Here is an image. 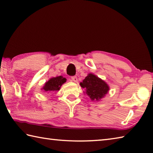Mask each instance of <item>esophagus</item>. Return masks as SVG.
<instances>
[{
	"label": "esophagus",
	"instance_id": "34e87169",
	"mask_svg": "<svg viewBox=\"0 0 153 153\" xmlns=\"http://www.w3.org/2000/svg\"><path fill=\"white\" fill-rule=\"evenodd\" d=\"M71 79H72V80L73 81V82H77V80H78V79H77V77L76 76H72L71 77Z\"/></svg>",
	"mask_w": 153,
	"mask_h": 153
}]
</instances>
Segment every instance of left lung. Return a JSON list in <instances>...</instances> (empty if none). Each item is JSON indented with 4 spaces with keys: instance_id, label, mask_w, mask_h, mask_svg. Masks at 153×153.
<instances>
[{
    "instance_id": "8db88e82",
    "label": "left lung",
    "mask_w": 153,
    "mask_h": 153,
    "mask_svg": "<svg viewBox=\"0 0 153 153\" xmlns=\"http://www.w3.org/2000/svg\"><path fill=\"white\" fill-rule=\"evenodd\" d=\"M80 85L85 88L86 94L90 98L95 101H99L104 98L110 90L106 82L92 73L88 74Z\"/></svg>"
}]
</instances>
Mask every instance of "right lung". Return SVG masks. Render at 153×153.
Instances as JSON below:
<instances>
[{"label":"right lung","mask_w":153,"mask_h":153,"mask_svg":"<svg viewBox=\"0 0 153 153\" xmlns=\"http://www.w3.org/2000/svg\"><path fill=\"white\" fill-rule=\"evenodd\" d=\"M66 80L67 79L62 76L53 77L45 83L42 90H43V92H46L48 93L52 92L53 91H58V90H60L62 85L66 82Z\"/></svg>","instance_id":"right-lung-1"}]
</instances>
